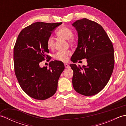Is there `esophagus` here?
<instances>
[{"label": "esophagus", "instance_id": "34e87169", "mask_svg": "<svg viewBox=\"0 0 126 126\" xmlns=\"http://www.w3.org/2000/svg\"><path fill=\"white\" fill-rule=\"evenodd\" d=\"M64 66H65V68H70V65L68 64H64Z\"/></svg>", "mask_w": 126, "mask_h": 126}]
</instances>
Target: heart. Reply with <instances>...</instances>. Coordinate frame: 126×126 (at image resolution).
Wrapping results in <instances>:
<instances>
[{
    "instance_id": "obj_1",
    "label": "heart",
    "mask_w": 126,
    "mask_h": 126,
    "mask_svg": "<svg viewBox=\"0 0 126 126\" xmlns=\"http://www.w3.org/2000/svg\"><path fill=\"white\" fill-rule=\"evenodd\" d=\"M56 34L61 38L68 40L69 43H71L72 42H74L73 31L71 29L67 27V26H62L56 32ZM47 45L49 49L52 50L55 48V41L54 38L52 36H49L47 38ZM70 55L71 52L69 51H58L55 55L54 58L58 61L65 62L69 60V57Z\"/></svg>"
}]
</instances>
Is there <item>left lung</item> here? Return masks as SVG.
<instances>
[{
    "mask_svg": "<svg viewBox=\"0 0 126 126\" xmlns=\"http://www.w3.org/2000/svg\"><path fill=\"white\" fill-rule=\"evenodd\" d=\"M78 33L77 47L71 57L74 63L86 58L88 65L70 64L74 71L73 85L76 92L93 96L105 87L114 66V47L102 26L83 18L73 24Z\"/></svg>",
    "mask_w": 126,
    "mask_h": 126,
    "instance_id": "left-lung-1",
    "label": "left lung"
}]
</instances>
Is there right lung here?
<instances>
[{
	"instance_id": "add662e5",
	"label": "right lung",
	"mask_w": 126,
	"mask_h": 126,
	"mask_svg": "<svg viewBox=\"0 0 126 126\" xmlns=\"http://www.w3.org/2000/svg\"><path fill=\"white\" fill-rule=\"evenodd\" d=\"M62 23L36 22L23 29L19 34L13 50L15 75L26 94L44 100L55 94L58 79L64 69L63 62L51 61L49 68L39 63L50 60L47 41L52 31Z\"/></svg>"
}]
</instances>
